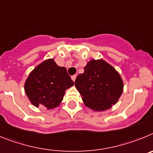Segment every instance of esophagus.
<instances>
[{
	"mask_svg": "<svg viewBox=\"0 0 153 153\" xmlns=\"http://www.w3.org/2000/svg\"><path fill=\"white\" fill-rule=\"evenodd\" d=\"M75 78H76V75H72V76H71V79H72V81H73L74 82H75Z\"/></svg>",
	"mask_w": 153,
	"mask_h": 153,
	"instance_id": "obj_1",
	"label": "esophagus"
}]
</instances>
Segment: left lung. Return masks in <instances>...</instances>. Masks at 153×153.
I'll return each instance as SVG.
<instances>
[{"instance_id":"1","label":"left lung","mask_w":153,"mask_h":153,"mask_svg":"<svg viewBox=\"0 0 153 153\" xmlns=\"http://www.w3.org/2000/svg\"><path fill=\"white\" fill-rule=\"evenodd\" d=\"M84 104L94 111L110 109L123 91L121 76L112 65L103 59H92L75 82Z\"/></svg>"}]
</instances>
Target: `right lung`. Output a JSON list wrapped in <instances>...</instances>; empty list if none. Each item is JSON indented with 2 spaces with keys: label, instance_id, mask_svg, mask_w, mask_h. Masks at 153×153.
Returning <instances> with one entry per match:
<instances>
[{
  "label": "right lung",
  "instance_id": "1",
  "mask_svg": "<svg viewBox=\"0 0 153 153\" xmlns=\"http://www.w3.org/2000/svg\"><path fill=\"white\" fill-rule=\"evenodd\" d=\"M73 85L66 68L59 66L53 59H49L30 72L24 90L33 105L51 110L59 105L66 89Z\"/></svg>",
  "mask_w": 153,
  "mask_h": 153
}]
</instances>
